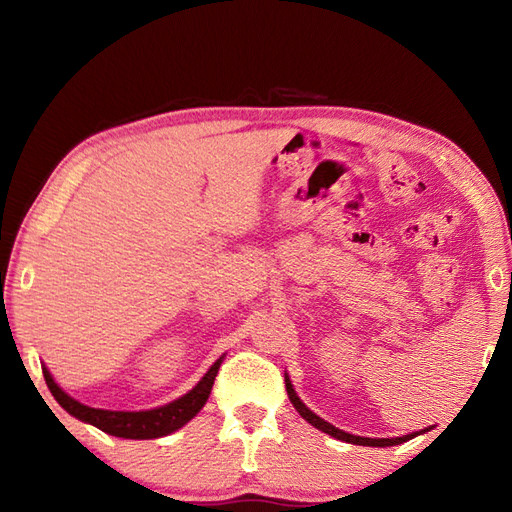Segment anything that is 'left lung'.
<instances>
[{"instance_id": "obj_1", "label": "left lung", "mask_w": 512, "mask_h": 512, "mask_svg": "<svg viewBox=\"0 0 512 512\" xmlns=\"http://www.w3.org/2000/svg\"><path fill=\"white\" fill-rule=\"evenodd\" d=\"M286 391H288V397H290V401H292V406L297 408V412L305 418L307 423H312L316 429H320V431H324V433H329V436H333V438H337V440H342V442L359 444V446H395V444H401V442H406V440L418 436V433H408V436H404V438H361V436H352V433H346V431H342V429L333 427L331 423L324 421V418H320L318 414H314L312 410H309V408L303 404V401L297 397V393H294V389H292V384H290L288 378H286Z\"/></svg>"}]
</instances>
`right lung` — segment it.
Masks as SVG:
<instances>
[{
  "instance_id": "obj_1",
  "label": "right lung",
  "mask_w": 512,
  "mask_h": 512,
  "mask_svg": "<svg viewBox=\"0 0 512 512\" xmlns=\"http://www.w3.org/2000/svg\"><path fill=\"white\" fill-rule=\"evenodd\" d=\"M220 365H222V359H218L211 365V369L203 376V380H200L190 393L175 399L173 404H166L156 410H143V412H113V410H98V408L83 406L59 389L57 382L49 374V369L42 367V374H44L46 386H49V391L57 399V404L72 416L79 418V421L94 425L117 438L151 440V438L168 436V433H173L188 421H192V418L200 412V408L207 404L211 386L215 376H218Z\"/></svg>"
}]
</instances>
